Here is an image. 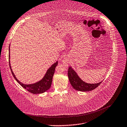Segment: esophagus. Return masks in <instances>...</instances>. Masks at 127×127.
<instances>
[{
	"label": "esophagus",
	"mask_w": 127,
	"mask_h": 127,
	"mask_svg": "<svg viewBox=\"0 0 127 127\" xmlns=\"http://www.w3.org/2000/svg\"><path fill=\"white\" fill-rule=\"evenodd\" d=\"M68 59H67V58H64V59H63L62 62H63V64H64L65 66H67L68 65Z\"/></svg>",
	"instance_id": "esophagus-1"
}]
</instances>
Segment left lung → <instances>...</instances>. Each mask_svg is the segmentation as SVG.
<instances>
[{
	"label": "left lung",
	"instance_id": "8db88e82",
	"mask_svg": "<svg viewBox=\"0 0 127 127\" xmlns=\"http://www.w3.org/2000/svg\"><path fill=\"white\" fill-rule=\"evenodd\" d=\"M68 77L72 87L78 91H90L98 87L102 82L95 84H90L84 82L78 76L76 72L70 67H68Z\"/></svg>",
	"mask_w": 127,
	"mask_h": 127
}]
</instances>
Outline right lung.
I'll use <instances>...</instances> for the list:
<instances>
[{
	"label": "right lung",
	"instance_id": "obj_1",
	"mask_svg": "<svg viewBox=\"0 0 127 127\" xmlns=\"http://www.w3.org/2000/svg\"><path fill=\"white\" fill-rule=\"evenodd\" d=\"M10 47V46H9ZM10 48V47H9ZM9 48V66L10 68L11 71L12 72L13 77L19 83L20 85H21L24 88L26 89L28 91L33 93V94H40L43 93L48 90L51 87L53 77L55 73V68L58 64V62L57 61L56 63L54 64L47 70L46 74L44 77L39 81L32 84H25L21 82H20L16 77L14 75L10 65V49Z\"/></svg>",
	"mask_w": 127,
	"mask_h": 127
}]
</instances>
